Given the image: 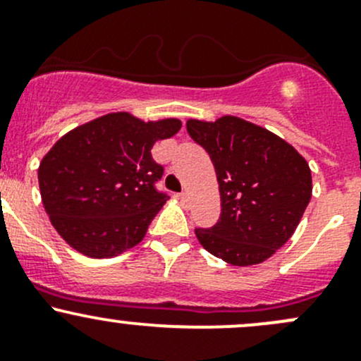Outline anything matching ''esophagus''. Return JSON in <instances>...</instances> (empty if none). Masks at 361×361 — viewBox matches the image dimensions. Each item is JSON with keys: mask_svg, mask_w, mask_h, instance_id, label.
<instances>
[{"mask_svg": "<svg viewBox=\"0 0 361 361\" xmlns=\"http://www.w3.org/2000/svg\"><path fill=\"white\" fill-rule=\"evenodd\" d=\"M177 198L180 200L182 203H188L189 202V196H188V192H179V195H176Z\"/></svg>", "mask_w": 361, "mask_h": 361, "instance_id": "esophagus-1", "label": "esophagus"}]
</instances>
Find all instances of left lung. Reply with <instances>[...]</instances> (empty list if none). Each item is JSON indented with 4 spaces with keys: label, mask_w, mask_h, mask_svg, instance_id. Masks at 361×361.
<instances>
[{
    "label": "left lung",
    "mask_w": 361,
    "mask_h": 361,
    "mask_svg": "<svg viewBox=\"0 0 361 361\" xmlns=\"http://www.w3.org/2000/svg\"><path fill=\"white\" fill-rule=\"evenodd\" d=\"M185 128L209 152L221 195L219 221L196 228V238L230 265L263 263L290 240L309 205V163L286 140L240 117L189 119Z\"/></svg>",
    "instance_id": "left-lung-1"
}]
</instances>
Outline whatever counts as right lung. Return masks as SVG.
Returning a JSON list of instances; mask_svg holds the SVG:
<instances>
[{"label": "right lung", "instance_id": "obj_1", "mask_svg": "<svg viewBox=\"0 0 361 361\" xmlns=\"http://www.w3.org/2000/svg\"><path fill=\"white\" fill-rule=\"evenodd\" d=\"M179 119L145 121L114 112L61 137L38 169L42 202L68 245L89 258H112L140 244L169 196L156 189L163 166L158 140L180 130Z\"/></svg>", "mask_w": 361, "mask_h": 361}]
</instances>
